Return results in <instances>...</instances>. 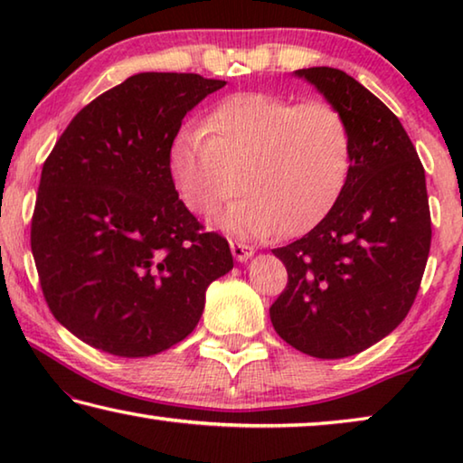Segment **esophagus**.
<instances>
[{
	"mask_svg": "<svg viewBox=\"0 0 463 463\" xmlns=\"http://www.w3.org/2000/svg\"><path fill=\"white\" fill-rule=\"evenodd\" d=\"M231 250L237 261H247L249 257H253V253H255L253 247H249V245H245V242H241L237 239H231Z\"/></svg>",
	"mask_w": 463,
	"mask_h": 463,
	"instance_id": "1",
	"label": "esophagus"
}]
</instances>
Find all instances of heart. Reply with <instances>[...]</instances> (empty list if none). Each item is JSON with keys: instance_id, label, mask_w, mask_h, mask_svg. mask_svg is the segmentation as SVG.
<instances>
[{"instance_id": "heart-1", "label": "heart", "mask_w": 463, "mask_h": 463, "mask_svg": "<svg viewBox=\"0 0 463 463\" xmlns=\"http://www.w3.org/2000/svg\"><path fill=\"white\" fill-rule=\"evenodd\" d=\"M354 169V130L339 108L247 91L218 101L202 128H184L169 148V174L184 206L222 216L242 237H300L341 200Z\"/></svg>"}]
</instances>
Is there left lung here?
<instances>
[{
	"instance_id": "obj_1",
	"label": "left lung",
	"mask_w": 463,
	"mask_h": 463,
	"mask_svg": "<svg viewBox=\"0 0 463 463\" xmlns=\"http://www.w3.org/2000/svg\"><path fill=\"white\" fill-rule=\"evenodd\" d=\"M296 75L347 116L354 169L323 222L273 249L288 284L269 317L294 349L341 359L394 331L417 298L430 249L425 169L401 120L354 77L333 67Z\"/></svg>"
}]
</instances>
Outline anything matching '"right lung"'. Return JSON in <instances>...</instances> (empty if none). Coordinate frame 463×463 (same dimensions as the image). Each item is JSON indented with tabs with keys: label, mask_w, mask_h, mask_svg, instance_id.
I'll list each match as a JSON object with an SVG mask.
<instances>
[{
	"label": "right lung",
	"mask_w": 463,
	"mask_h": 463,
	"mask_svg": "<svg viewBox=\"0 0 463 463\" xmlns=\"http://www.w3.org/2000/svg\"><path fill=\"white\" fill-rule=\"evenodd\" d=\"M222 80L138 73L77 112L46 156L30 226L52 317L106 354L148 357L190 335L206 288L232 269L175 192L169 148Z\"/></svg>",
	"instance_id": "1"
}]
</instances>
